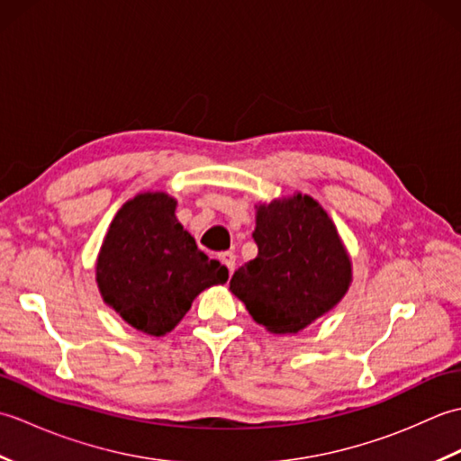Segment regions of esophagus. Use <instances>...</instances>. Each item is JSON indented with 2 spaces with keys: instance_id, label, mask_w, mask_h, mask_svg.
<instances>
[{
  "instance_id": "obj_1",
  "label": "esophagus",
  "mask_w": 461,
  "mask_h": 461,
  "mask_svg": "<svg viewBox=\"0 0 461 461\" xmlns=\"http://www.w3.org/2000/svg\"><path fill=\"white\" fill-rule=\"evenodd\" d=\"M220 261L223 263L225 267H228L230 273H233V269H236V253H233V251L220 253Z\"/></svg>"
}]
</instances>
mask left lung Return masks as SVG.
Here are the masks:
<instances>
[{
	"label": "left lung",
	"instance_id": "1",
	"mask_svg": "<svg viewBox=\"0 0 461 461\" xmlns=\"http://www.w3.org/2000/svg\"><path fill=\"white\" fill-rule=\"evenodd\" d=\"M258 258L233 273L230 291L276 335L299 332L345 297L352 266L335 223L311 195L259 203Z\"/></svg>",
	"mask_w": 461,
	"mask_h": 461
}]
</instances>
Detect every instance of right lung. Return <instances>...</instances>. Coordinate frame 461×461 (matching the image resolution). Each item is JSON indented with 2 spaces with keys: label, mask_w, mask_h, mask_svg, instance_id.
<instances>
[{
  "label": "right lung",
  "mask_w": 461,
  "mask_h": 461,
  "mask_svg": "<svg viewBox=\"0 0 461 461\" xmlns=\"http://www.w3.org/2000/svg\"><path fill=\"white\" fill-rule=\"evenodd\" d=\"M174 212L168 194L134 195L116 212L96 259L106 305L152 337L178 325L203 289L228 281V267L198 249Z\"/></svg>",
  "instance_id": "right-lung-1"
}]
</instances>
